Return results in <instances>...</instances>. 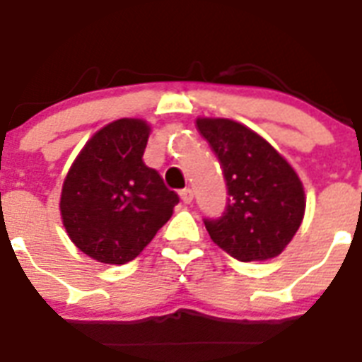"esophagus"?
<instances>
[{
	"mask_svg": "<svg viewBox=\"0 0 362 362\" xmlns=\"http://www.w3.org/2000/svg\"><path fill=\"white\" fill-rule=\"evenodd\" d=\"M179 196H181V200H183V204H190L192 202V190L190 189H183L181 192H179Z\"/></svg>",
	"mask_w": 362,
	"mask_h": 362,
	"instance_id": "esophagus-1",
	"label": "esophagus"
}]
</instances>
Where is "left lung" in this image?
Here are the masks:
<instances>
[{
  "instance_id": "1",
  "label": "left lung",
  "mask_w": 362,
  "mask_h": 362,
  "mask_svg": "<svg viewBox=\"0 0 362 362\" xmlns=\"http://www.w3.org/2000/svg\"><path fill=\"white\" fill-rule=\"evenodd\" d=\"M225 173L228 206L206 219L213 243L242 260L274 259L300 228L306 194L298 173L264 137L230 119H196Z\"/></svg>"
}]
</instances>
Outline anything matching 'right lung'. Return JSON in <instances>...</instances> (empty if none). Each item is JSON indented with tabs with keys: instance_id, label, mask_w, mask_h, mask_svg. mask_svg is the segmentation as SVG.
<instances>
[{
	"instance_id": "obj_1",
	"label": "right lung",
	"mask_w": 362,
	"mask_h": 362,
	"mask_svg": "<svg viewBox=\"0 0 362 362\" xmlns=\"http://www.w3.org/2000/svg\"><path fill=\"white\" fill-rule=\"evenodd\" d=\"M151 124L109 122L85 143L60 196L69 240L103 264H126L147 247L172 217L179 196L143 162Z\"/></svg>"
}]
</instances>
